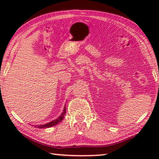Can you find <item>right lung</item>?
<instances>
[{
	"label": "right lung",
	"mask_w": 159,
	"mask_h": 159,
	"mask_svg": "<svg viewBox=\"0 0 159 159\" xmlns=\"http://www.w3.org/2000/svg\"><path fill=\"white\" fill-rule=\"evenodd\" d=\"M66 114V105L64 106V109H63V111L61 113V115L59 116L57 118H56V119L52 120L51 122H49L48 123H45V124H43V125H36L34 126V127L38 128H50V127H52L54 125H56L57 124H58L59 123H60L61 120H63V118L64 117V115Z\"/></svg>",
	"instance_id": "obj_1"
}]
</instances>
